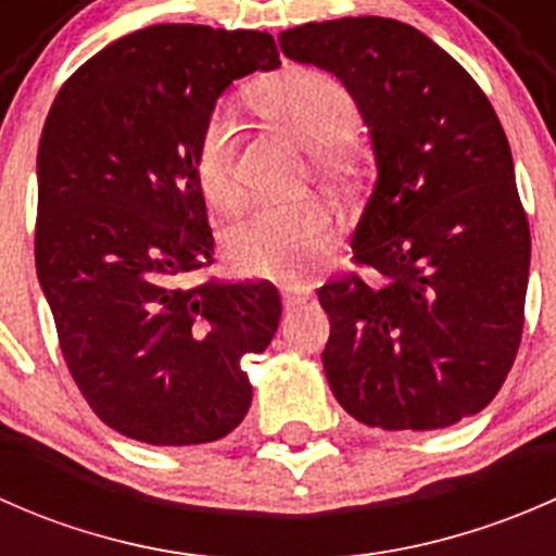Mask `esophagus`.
Segmentation results:
<instances>
[{"instance_id":"1","label":"esophagus","mask_w":556,"mask_h":556,"mask_svg":"<svg viewBox=\"0 0 556 556\" xmlns=\"http://www.w3.org/2000/svg\"><path fill=\"white\" fill-rule=\"evenodd\" d=\"M306 301H309V293L304 288H299V285H285L282 288L285 309H295V306L306 304Z\"/></svg>"}]
</instances>
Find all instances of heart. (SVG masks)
<instances>
[{"mask_svg":"<svg viewBox=\"0 0 556 556\" xmlns=\"http://www.w3.org/2000/svg\"><path fill=\"white\" fill-rule=\"evenodd\" d=\"M257 104L288 128L301 144L317 150V164L344 169V142L361 126V106L350 88L319 70H290L257 91ZM237 112L220 102L206 115L193 150V169L206 199L217 206L239 201L233 174ZM330 237V212L319 201L261 204L233 220L223 233L228 266L244 277H299L312 266Z\"/></svg>","mask_w":556,"mask_h":556,"instance_id":"heart-1","label":"heart"}]
</instances>
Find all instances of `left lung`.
Here are the masks:
<instances>
[{"label":"left lung","instance_id":"left-lung-1","mask_svg":"<svg viewBox=\"0 0 556 556\" xmlns=\"http://www.w3.org/2000/svg\"><path fill=\"white\" fill-rule=\"evenodd\" d=\"M279 48L350 88L377 161L352 233V261L371 277L317 290L336 401L382 430L473 417L511 371L530 277V228L490 99L433 39L379 15L295 26Z\"/></svg>","mask_w":556,"mask_h":556}]
</instances>
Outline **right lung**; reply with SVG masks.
Segmentation results:
<instances>
[{
  "mask_svg": "<svg viewBox=\"0 0 556 556\" xmlns=\"http://www.w3.org/2000/svg\"><path fill=\"white\" fill-rule=\"evenodd\" d=\"M277 66L266 31L155 24L99 50L50 106L39 288L72 379L126 439L210 444L250 408L242 357L271 344L277 288L182 279L215 261L193 169L201 126L233 80Z\"/></svg>",
  "mask_w": 556,
  "mask_h": 556,
  "instance_id": "add662e5",
  "label": "right lung"
}]
</instances>
